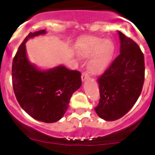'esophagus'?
I'll use <instances>...</instances> for the list:
<instances>
[{"label": "esophagus", "mask_w": 155, "mask_h": 155, "mask_svg": "<svg viewBox=\"0 0 155 155\" xmlns=\"http://www.w3.org/2000/svg\"><path fill=\"white\" fill-rule=\"evenodd\" d=\"M87 78H88V74H87V73H86V72H83V74H82L81 75L82 81H84Z\"/></svg>", "instance_id": "obj_1"}]
</instances>
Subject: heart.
Segmentation results:
<instances>
[{
	"instance_id": "obj_1",
	"label": "heart",
	"mask_w": 155,
	"mask_h": 155,
	"mask_svg": "<svg viewBox=\"0 0 155 155\" xmlns=\"http://www.w3.org/2000/svg\"><path fill=\"white\" fill-rule=\"evenodd\" d=\"M113 40L102 39L100 37H89L83 39L78 49V54L82 57H89L87 68L93 74L102 73L109 66L114 53Z\"/></svg>"
}]
</instances>
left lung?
Wrapping results in <instances>:
<instances>
[{
	"mask_svg": "<svg viewBox=\"0 0 155 155\" xmlns=\"http://www.w3.org/2000/svg\"><path fill=\"white\" fill-rule=\"evenodd\" d=\"M120 53L97 79L100 99L94 110L99 117L114 121L136 103L144 81V57L132 39L119 31Z\"/></svg>",
	"mask_w": 155,
	"mask_h": 155,
	"instance_id": "8db88e82",
	"label": "left lung"
}]
</instances>
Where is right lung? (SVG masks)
Wrapping results in <instances>:
<instances>
[{"mask_svg":"<svg viewBox=\"0 0 155 155\" xmlns=\"http://www.w3.org/2000/svg\"><path fill=\"white\" fill-rule=\"evenodd\" d=\"M45 33L42 29L27 35L13 59L12 75L14 92L21 107L35 120L50 124L64 116L72 94L82 82L81 72L64 66L42 71L30 64L25 42Z\"/></svg>","mask_w":155,"mask_h":155,"instance_id":"right-lung-1","label":"right lung"}]
</instances>
